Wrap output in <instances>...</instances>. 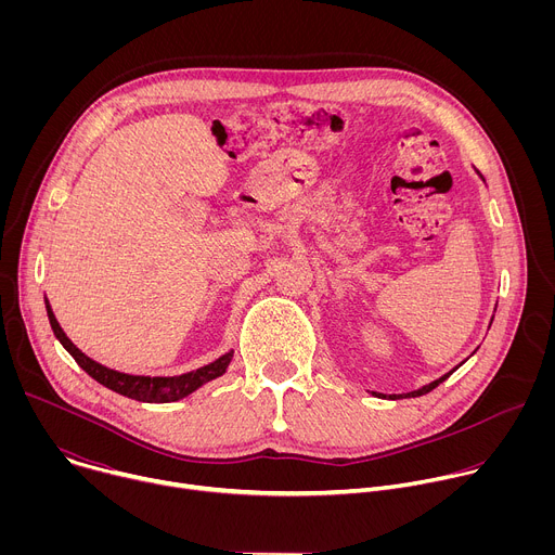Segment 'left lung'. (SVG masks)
Wrapping results in <instances>:
<instances>
[{
    "mask_svg": "<svg viewBox=\"0 0 555 555\" xmlns=\"http://www.w3.org/2000/svg\"><path fill=\"white\" fill-rule=\"evenodd\" d=\"M477 173H479V171H477ZM479 178L486 182V178H483L481 173H479ZM461 364H463V362H461ZM461 364H459V366H461ZM452 371H454V369H452ZM452 371H450V373H452ZM450 373L441 375L439 379H435V382H430V384H424V386H422V388H417V390H411V392H406V398H420V395H426V392H430V390H433V388H437V386H439L443 379H448V377H450ZM400 398H402V395H400ZM390 400H398V398H395V395H392Z\"/></svg>",
    "mask_w": 555,
    "mask_h": 555,
    "instance_id": "1",
    "label": "left lung"
}]
</instances>
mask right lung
<instances>
[{"mask_svg": "<svg viewBox=\"0 0 555 555\" xmlns=\"http://www.w3.org/2000/svg\"><path fill=\"white\" fill-rule=\"evenodd\" d=\"M46 311H48V321H50V327H52L56 340L76 360V364L81 366L90 377H94L99 384L107 386L114 392L125 395V398H129V400H135V402L169 404V402L184 400L186 395L195 392L199 386L221 377L225 373L232 356H234V351L230 349L223 356H219L217 360H212V362H208V364H204L199 369L180 373V375H133V373H122V371L109 369V366L92 360L90 356H86L81 349H78L67 338V334L61 330V325L56 321V315H54L48 298H46Z\"/></svg>", "mask_w": 555, "mask_h": 555, "instance_id": "obj_1", "label": "right lung"}]
</instances>
